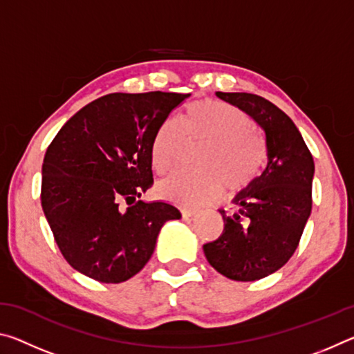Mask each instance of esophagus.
<instances>
[{"label":"esophagus","mask_w":354,"mask_h":354,"mask_svg":"<svg viewBox=\"0 0 354 354\" xmlns=\"http://www.w3.org/2000/svg\"><path fill=\"white\" fill-rule=\"evenodd\" d=\"M196 209H181V214L184 218H189V217H194V215H196Z\"/></svg>","instance_id":"obj_1"}]
</instances>
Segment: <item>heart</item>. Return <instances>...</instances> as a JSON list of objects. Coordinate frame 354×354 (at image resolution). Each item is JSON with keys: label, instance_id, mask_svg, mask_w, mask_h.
Wrapping results in <instances>:
<instances>
[{"label": "heart", "instance_id": "1", "mask_svg": "<svg viewBox=\"0 0 354 354\" xmlns=\"http://www.w3.org/2000/svg\"><path fill=\"white\" fill-rule=\"evenodd\" d=\"M253 122L237 107L217 100L190 103L179 122L165 120L154 131L149 158L159 175L176 169L184 145H201L195 173H178L159 184L160 198L196 207L221 198L225 184L231 192L247 189L261 173L263 149Z\"/></svg>", "mask_w": 354, "mask_h": 354}]
</instances>
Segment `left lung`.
Instances as JSON below:
<instances>
[{"instance_id": "1", "label": "left lung", "mask_w": 354, "mask_h": 354, "mask_svg": "<svg viewBox=\"0 0 354 354\" xmlns=\"http://www.w3.org/2000/svg\"><path fill=\"white\" fill-rule=\"evenodd\" d=\"M239 107L266 134L267 167L234 198L223 234L203 245L207 262L223 277L256 281L290 259L313 209L314 159L295 123L270 101L253 93L217 92Z\"/></svg>"}]
</instances>
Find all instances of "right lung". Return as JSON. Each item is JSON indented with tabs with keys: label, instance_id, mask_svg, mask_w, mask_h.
Instances as JSON below:
<instances>
[{
	"label": "right lung",
	"instance_id": "obj_1",
	"mask_svg": "<svg viewBox=\"0 0 354 354\" xmlns=\"http://www.w3.org/2000/svg\"><path fill=\"white\" fill-rule=\"evenodd\" d=\"M190 93H109L77 111L48 147L41 209L71 267L106 284L123 283L151 257L175 206L145 203L153 185L154 131Z\"/></svg>",
	"mask_w": 354,
	"mask_h": 354
}]
</instances>
